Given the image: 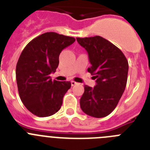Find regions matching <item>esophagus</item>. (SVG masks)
<instances>
[{"label": "esophagus", "instance_id": "34e87169", "mask_svg": "<svg viewBox=\"0 0 150 150\" xmlns=\"http://www.w3.org/2000/svg\"><path fill=\"white\" fill-rule=\"evenodd\" d=\"M71 86H75L76 84H77V83H76V82H74V81H71Z\"/></svg>", "mask_w": 150, "mask_h": 150}]
</instances>
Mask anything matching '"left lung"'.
<instances>
[{"mask_svg": "<svg viewBox=\"0 0 150 150\" xmlns=\"http://www.w3.org/2000/svg\"><path fill=\"white\" fill-rule=\"evenodd\" d=\"M76 40L88 52V71L96 79L93 88L84 86L80 107L88 116L105 117L116 108L126 86L128 61L120 49L100 36Z\"/></svg>", "mask_w": 150, "mask_h": 150, "instance_id": "left-lung-1", "label": "left lung"}]
</instances>
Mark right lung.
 I'll list each match as a JSON object with an SVG mask.
<instances>
[{
    "mask_svg": "<svg viewBox=\"0 0 150 150\" xmlns=\"http://www.w3.org/2000/svg\"><path fill=\"white\" fill-rule=\"evenodd\" d=\"M74 41V38L46 32L29 42L22 52L16 69L18 94L35 116H50L60 110L71 83L52 81L50 74L56 71L62 50Z\"/></svg>",
    "mask_w": 150,
    "mask_h": 150,
    "instance_id": "obj_1",
    "label": "right lung"
}]
</instances>
